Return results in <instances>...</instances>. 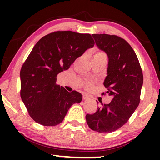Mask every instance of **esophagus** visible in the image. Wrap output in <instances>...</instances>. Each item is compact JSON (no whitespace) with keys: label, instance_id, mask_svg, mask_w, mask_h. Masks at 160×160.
Returning <instances> with one entry per match:
<instances>
[{"label":"esophagus","instance_id":"obj_1","mask_svg":"<svg viewBox=\"0 0 160 160\" xmlns=\"http://www.w3.org/2000/svg\"><path fill=\"white\" fill-rule=\"evenodd\" d=\"M82 98H83L84 100H88L89 99V97H88V96H87V95H85V94H84Z\"/></svg>","mask_w":160,"mask_h":160}]
</instances>
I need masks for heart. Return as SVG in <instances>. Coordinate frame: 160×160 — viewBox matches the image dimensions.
Here are the masks:
<instances>
[{
  "mask_svg": "<svg viewBox=\"0 0 160 160\" xmlns=\"http://www.w3.org/2000/svg\"><path fill=\"white\" fill-rule=\"evenodd\" d=\"M94 56H106V54H105L104 52H102V51H98V52H97L95 54H94Z\"/></svg>",
  "mask_w": 160,
  "mask_h": 160,
  "instance_id": "1",
  "label": "heart"
}]
</instances>
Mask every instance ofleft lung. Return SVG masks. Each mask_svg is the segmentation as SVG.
I'll return each instance as SVG.
<instances>
[{"instance_id": "obj_1", "label": "left lung", "mask_w": 160, "mask_h": 160, "mask_svg": "<svg viewBox=\"0 0 160 160\" xmlns=\"http://www.w3.org/2000/svg\"><path fill=\"white\" fill-rule=\"evenodd\" d=\"M92 36L109 58L104 85L113 98L109 104H102L95 113L87 114L86 121L94 131L111 132L123 126L138 107L142 72L136 54L126 40L107 34Z\"/></svg>"}]
</instances>
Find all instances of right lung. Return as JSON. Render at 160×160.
<instances>
[{"instance_id":"obj_1","label":"right lung","mask_w":160,"mask_h":160,"mask_svg":"<svg viewBox=\"0 0 160 160\" xmlns=\"http://www.w3.org/2000/svg\"><path fill=\"white\" fill-rule=\"evenodd\" d=\"M94 45L90 34L71 31L52 32L35 44L20 70V96L34 121L58 125L70 107L82 101L80 92L58 85L56 77Z\"/></svg>"}]
</instances>
